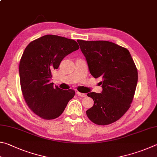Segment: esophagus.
Listing matches in <instances>:
<instances>
[{
	"mask_svg": "<svg viewBox=\"0 0 157 157\" xmlns=\"http://www.w3.org/2000/svg\"><path fill=\"white\" fill-rule=\"evenodd\" d=\"M76 93L77 95L80 96V97H86V94H83V93H81V92H78V91H77Z\"/></svg>",
	"mask_w": 157,
	"mask_h": 157,
	"instance_id": "esophagus-1",
	"label": "esophagus"
}]
</instances>
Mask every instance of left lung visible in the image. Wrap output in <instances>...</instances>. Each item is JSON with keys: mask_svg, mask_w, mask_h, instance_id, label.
<instances>
[{"mask_svg": "<svg viewBox=\"0 0 157 157\" xmlns=\"http://www.w3.org/2000/svg\"><path fill=\"white\" fill-rule=\"evenodd\" d=\"M90 74L101 77L102 92H90L94 105L86 114L99 125H109L121 118L130 108L135 93L138 71L130 52L107 40H78Z\"/></svg>", "mask_w": 157, "mask_h": 157, "instance_id": "8db88e82", "label": "left lung"}]
</instances>
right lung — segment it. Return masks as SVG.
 <instances>
[{
  "mask_svg": "<svg viewBox=\"0 0 157 157\" xmlns=\"http://www.w3.org/2000/svg\"><path fill=\"white\" fill-rule=\"evenodd\" d=\"M79 49L75 40L45 35L32 41L25 49L19 64L22 93L31 110L43 119L59 117L75 94L49 83L52 72L61 60Z\"/></svg>",
  "mask_w": 157,
  "mask_h": 157,
  "instance_id": "obj_1",
  "label": "right lung"
}]
</instances>
